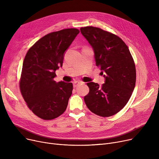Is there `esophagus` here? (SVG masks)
I'll return each mask as SVG.
<instances>
[{
  "mask_svg": "<svg viewBox=\"0 0 159 159\" xmlns=\"http://www.w3.org/2000/svg\"><path fill=\"white\" fill-rule=\"evenodd\" d=\"M82 84H83V82H82V81H80V80L75 81V82H73V86H74V87H77V86H78L79 85Z\"/></svg>",
  "mask_w": 159,
  "mask_h": 159,
  "instance_id": "esophagus-1",
  "label": "esophagus"
}]
</instances>
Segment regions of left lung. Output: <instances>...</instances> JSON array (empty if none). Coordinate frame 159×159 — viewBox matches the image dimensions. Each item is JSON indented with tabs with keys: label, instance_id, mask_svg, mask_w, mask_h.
Listing matches in <instances>:
<instances>
[{
	"label": "left lung",
	"instance_id": "8db88e82",
	"mask_svg": "<svg viewBox=\"0 0 159 159\" xmlns=\"http://www.w3.org/2000/svg\"><path fill=\"white\" fill-rule=\"evenodd\" d=\"M80 30L93 49L96 66L105 73L102 86L87 83L89 91L84 102L93 113L103 117L112 116L126 105L135 88L134 61L128 47L118 36L97 27Z\"/></svg>",
	"mask_w": 159,
	"mask_h": 159
}]
</instances>
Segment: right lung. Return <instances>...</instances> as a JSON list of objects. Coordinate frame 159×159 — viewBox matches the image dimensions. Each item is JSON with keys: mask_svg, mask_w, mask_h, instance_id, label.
Segmentation results:
<instances>
[{"mask_svg": "<svg viewBox=\"0 0 159 159\" xmlns=\"http://www.w3.org/2000/svg\"><path fill=\"white\" fill-rule=\"evenodd\" d=\"M75 28L52 32L28 51L22 69L20 90L29 109L43 120H52L66 110L71 82H56L55 71L62 66L64 53L79 33Z\"/></svg>", "mask_w": 159, "mask_h": 159, "instance_id": "right-lung-1", "label": "right lung"}]
</instances>
